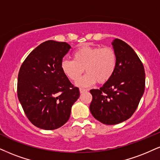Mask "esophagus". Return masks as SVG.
Instances as JSON below:
<instances>
[{
	"instance_id": "esophagus-1",
	"label": "esophagus",
	"mask_w": 160,
	"mask_h": 160,
	"mask_svg": "<svg viewBox=\"0 0 160 160\" xmlns=\"http://www.w3.org/2000/svg\"><path fill=\"white\" fill-rule=\"evenodd\" d=\"M79 91H80L81 93H83V92L87 91V90H86V89H84V88H80Z\"/></svg>"
}]
</instances>
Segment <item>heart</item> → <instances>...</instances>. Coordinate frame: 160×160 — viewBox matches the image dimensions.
<instances>
[{"label":"heart","mask_w":160,"mask_h":160,"mask_svg":"<svg viewBox=\"0 0 160 160\" xmlns=\"http://www.w3.org/2000/svg\"><path fill=\"white\" fill-rule=\"evenodd\" d=\"M73 60L64 59L61 63L64 74L72 81H76L84 72L85 76L77 82L81 87L108 82L115 72L117 56L110 47H95L84 45L72 53Z\"/></svg>","instance_id":"obj_1"}]
</instances>
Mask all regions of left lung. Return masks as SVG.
<instances>
[{"mask_svg":"<svg viewBox=\"0 0 160 160\" xmlns=\"http://www.w3.org/2000/svg\"><path fill=\"white\" fill-rule=\"evenodd\" d=\"M117 63L111 78L99 89L90 90V110L105 125H116L131 117L145 91V73L141 60L125 41L114 39Z\"/></svg>","mask_w":160,"mask_h":160,"instance_id":"8db88e82","label":"left lung"}]
</instances>
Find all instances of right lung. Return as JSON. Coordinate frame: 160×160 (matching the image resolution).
I'll return each mask as SVG.
<instances>
[{"mask_svg":"<svg viewBox=\"0 0 160 160\" xmlns=\"http://www.w3.org/2000/svg\"><path fill=\"white\" fill-rule=\"evenodd\" d=\"M70 48L66 42L47 41L29 53L20 68L18 97L28 119L41 129L64 125L80 96L61 68Z\"/></svg>","mask_w":160,"mask_h":160,"instance_id":"1","label":"right lung"}]
</instances>
